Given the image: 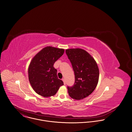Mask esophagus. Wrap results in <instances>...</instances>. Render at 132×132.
<instances>
[{"mask_svg":"<svg viewBox=\"0 0 132 132\" xmlns=\"http://www.w3.org/2000/svg\"><path fill=\"white\" fill-rule=\"evenodd\" d=\"M62 80H63V82H64V85H66V81H65V79L64 78H63V79H62Z\"/></svg>","mask_w":132,"mask_h":132,"instance_id":"obj_1","label":"esophagus"}]
</instances>
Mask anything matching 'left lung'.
I'll return each mask as SVG.
<instances>
[{
	"label": "left lung",
	"mask_w": 132,
	"mask_h": 132,
	"mask_svg": "<svg viewBox=\"0 0 132 132\" xmlns=\"http://www.w3.org/2000/svg\"><path fill=\"white\" fill-rule=\"evenodd\" d=\"M75 75L73 86L67 87L69 95L76 100L85 98L96 88L99 77L97 64L92 56L81 48L66 50Z\"/></svg>",
	"instance_id": "obj_1"
}]
</instances>
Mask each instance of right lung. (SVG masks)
Instances as JSON below:
<instances>
[{
  "label": "right lung",
  "mask_w": 132,
  "mask_h": 132,
  "mask_svg": "<svg viewBox=\"0 0 132 132\" xmlns=\"http://www.w3.org/2000/svg\"><path fill=\"white\" fill-rule=\"evenodd\" d=\"M64 50L46 46L32 59L28 67V77L31 87L38 95L44 97L55 95L64 85L54 67L55 62L64 54Z\"/></svg>",
  "instance_id": "add662e5"
}]
</instances>
